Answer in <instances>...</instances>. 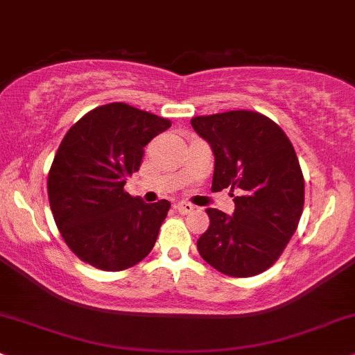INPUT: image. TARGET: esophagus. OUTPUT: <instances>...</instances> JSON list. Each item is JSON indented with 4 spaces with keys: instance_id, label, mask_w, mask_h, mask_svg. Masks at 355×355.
<instances>
[{
    "instance_id": "esophagus-1",
    "label": "esophagus",
    "mask_w": 355,
    "mask_h": 355,
    "mask_svg": "<svg viewBox=\"0 0 355 355\" xmlns=\"http://www.w3.org/2000/svg\"><path fill=\"white\" fill-rule=\"evenodd\" d=\"M176 209H178V212H181V214H191L192 211H194V205L189 202H179L176 205Z\"/></svg>"
}]
</instances>
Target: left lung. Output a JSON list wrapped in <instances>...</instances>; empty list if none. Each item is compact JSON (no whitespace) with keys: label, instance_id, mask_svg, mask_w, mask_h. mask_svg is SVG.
I'll return each mask as SVG.
<instances>
[{"label":"left lung","instance_id":"8db88e82","mask_svg":"<svg viewBox=\"0 0 355 355\" xmlns=\"http://www.w3.org/2000/svg\"><path fill=\"white\" fill-rule=\"evenodd\" d=\"M191 125L216 157L212 191L237 192L232 194V216L205 211L211 225L199 237L198 250L220 273L255 277L278 260L303 214L304 179L295 148L258 112L194 116Z\"/></svg>","mask_w":355,"mask_h":355}]
</instances>
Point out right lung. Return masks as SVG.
<instances>
[{"label":"right lung","mask_w":355,"mask_h":355,"mask_svg":"<svg viewBox=\"0 0 355 355\" xmlns=\"http://www.w3.org/2000/svg\"><path fill=\"white\" fill-rule=\"evenodd\" d=\"M169 126L168 118L115 102L94 108L67 131L47 194L57 229L82 261L121 271L153 250L169 200L146 204L123 187L139 169L144 146Z\"/></svg>","instance_id":"add662e5"}]
</instances>
